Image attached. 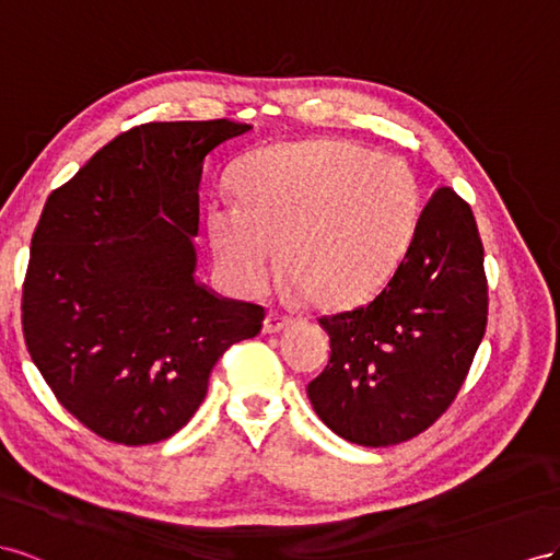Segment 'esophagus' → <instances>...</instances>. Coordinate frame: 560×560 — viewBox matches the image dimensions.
I'll list each match as a JSON object with an SVG mask.
<instances>
[{"instance_id":"obj_1","label":"esophagus","mask_w":560,"mask_h":560,"mask_svg":"<svg viewBox=\"0 0 560 560\" xmlns=\"http://www.w3.org/2000/svg\"><path fill=\"white\" fill-rule=\"evenodd\" d=\"M293 322L289 316H283V314H279V312H269L267 316H265V324H262V330L265 332H279V330H283V328H289Z\"/></svg>"}]
</instances>
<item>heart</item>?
<instances>
[{
    "label": "heart",
    "mask_w": 560,
    "mask_h": 560,
    "mask_svg": "<svg viewBox=\"0 0 560 560\" xmlns=\"http://www.w3.org/2000/svg\"><path fill=\"white\" fill-rule=\"evenodd\" d=\"M236 197L206 213L220 277L260 293L283 255L291 291L322 307L371 298L404 260L420 220V185L394 156L345 140L277 142L234 171Z\"/></svg>",
    "instance_id": "b5f03b06"
}]
</instances>
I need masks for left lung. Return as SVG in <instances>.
Masks as SVG:
<instances>
[{
  "mask_svg": "<svg viewBox=\"0 0 560 560\" xmlns=\"http://www.w3.org/2000/svg\"><path fill=\"white\" fill-rule=\"evenodd\" d=\"M318 324L330 361L307 396L324 424L369 448L422 434L455 401L488 324L483 244L469 203L439 187L382 293Z\"/></svg>",
  "mask_w": 560,
  "mask_h": 560,
  "instance_id": "1",
  "label": "left lung"
}]
</instances>
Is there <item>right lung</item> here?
<instances>
[{"label": "right lung", "mask_w": 560, "mask_h": 560, "mask_svg": "<svg viewBox=\"0 0 560 560\" xmlns=\"http://www.w3.org/2000/svg\"><path fill=\"white\" fill-rule=\"evenodd\" d=\"M248 124L150 121L54 189L32 234L23 335L60 406L121 445L159 443L201 406L218 359L265 310L195 279L206 154Z\"/></svg>", "instance_id": "obj_1"}]
</instances>
